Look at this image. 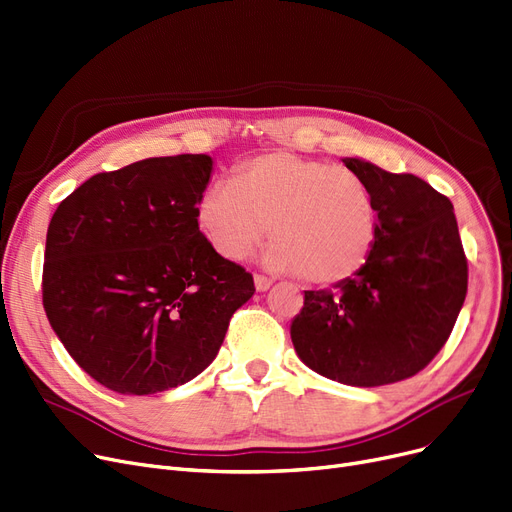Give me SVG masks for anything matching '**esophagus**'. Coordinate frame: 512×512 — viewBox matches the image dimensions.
Masks as SVG:
<instances>
[{"instance_id":"34e87169","label":"esophagus","mask_w":512,"mask_h":512,"mask_svg":"<svg viewBox=\"0 0 512 512\" xmlns=\"http://www.w3.org/2000/svg\"><path fill=\"white\" fill-rule=\"evenodd\" d=\"M274 284V280L272 278H268V276H263V274H255V288L259 293H263V291H268V288Z\"/></svg>"}]
</instances>
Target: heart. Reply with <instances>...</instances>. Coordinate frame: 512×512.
<instances>
[{"label":"heart","mask_w":512,"mask_h":512,"mask_svg":"<svg viewBox=\"0 0 512 512\" xmlns=\"http://www.w3.org/2000/svg\"><path fill=\"white\" fill-rule=\"evenodd\" d=\"M196 224L226 259L247 257L270 224L265 265L328 286L366 268L379 209L362 177L276 150L238 163L232 180L209 184L198 196Z\"/></svg>","instance_id":"1"}]
</instances>
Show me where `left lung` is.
I'll use <instances>...</instances> for the list:
<instances>
[{"mask_svg":"<svg viewBox=\"0 0 512 512\" xmlns=\"http://www.w3.org/2000/svg\"><path fill=\"white\" fill-rule=\"evenodd\" d=\"M379 209L366 268L305 291L291 324L299 358L326 379L381 387L414 376L446 345L469 286L454 205L412 173L343 159Z\"/></svg>","mask_w":512,"mask_h":512,"instance_id":"left-lung-1","label":"left lung"}]
</instances>
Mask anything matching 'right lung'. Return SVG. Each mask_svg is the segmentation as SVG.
Instances as JSON below:
<instances>
[{"instance_id": "obj_1", "label": "right lung", "mask_w": 512, "mask_h": 512, "mask_svg": "<svg viewBox=\"0 0 512 512\" xmlns=\"http://www.w3.org/2000/svg\"><path fill=\"white\" fill-rule=\"evenodd\" d=\"M207 154L131 163L90 177L58 205L41 295L71 358L123 395L192 381L224 343L253 276L198 230Z\"/></svg>"}]
</instances>
